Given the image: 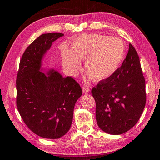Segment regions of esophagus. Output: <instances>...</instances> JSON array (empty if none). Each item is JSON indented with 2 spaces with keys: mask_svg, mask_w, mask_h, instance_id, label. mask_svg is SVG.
<instances>
[{
  "mask_svg": "<svg viewBox=\"0 0 160 160\" xmlns=\"http://www.w3.org/2000/svg\"><path fill=\"white\" fill-rule=\"evenodd\" d=\"M82 91H83V93H84V94H87L88 92H89V88H87V87H83Z\"/></svg>",
  "mask_w": 160,
  "mask_h": 160,
  "instance_id": "34e87169",
  "label": "esophagus"
}]
</instances>
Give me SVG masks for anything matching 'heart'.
<instances>
[{
	"mask_svg": "<svg viewBox=\"0 0 160 160\" xmlns=\"http://www.w3.org/2000/svg\"><path fill=\"white\" fill-rule=\"evenodd\" d=\"M72 48H65L61 52L64 68L69 74L75 76L82 68V60H85L86 71L96 82L112 77L126 55V47L120 39L101 34L78 37Z\"/></svg>",
	"mask_w": 160,
	"mask_h": 160,
	"instance_id": "b5f03b06",
	"label": "heart"
}]
</instances>
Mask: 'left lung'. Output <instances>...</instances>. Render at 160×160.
Wrapping results in <instances>:
<instances>
[{
  "label": "left lung",
  "instance_id": "obj_1",
  "mask_svg": "<svg viewBox=\"0 0 160 160\" xmlns=\"http://www.w3.org/2000/svg\"><path fill=\"white\" fill-rule=\"evenodd\" d=\"M92 94L96 102L97 125L105 133L119 135L136 124L147 95L139 57L131 44L117 72L92 88Z\"/></svg>",
  "mask_w": 160,
  "mask_h": 160
}]
</instances>
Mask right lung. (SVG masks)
<instances>
[{"label":"right lung","instance_id":"1","mask_svg":"<svg viewBox=\"0 0 160 160\" xmlns=\"http://www.w3.org/2000/svg\"><path fill=\"white\" fill-rule=\"evenodd\" d=\"M62 33L43 34L25 50L17 78V106L25 124L40 137L57 139L71 128L73 109L82 96L80 85L51 68L44 71L42 60Z\"/></svg>","mask_w":160,"mask_h":160}]
</instances>
